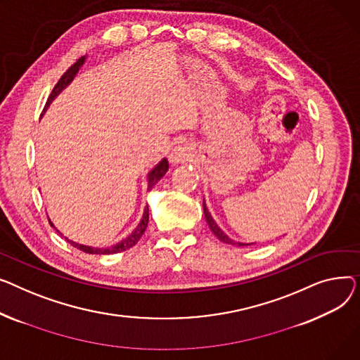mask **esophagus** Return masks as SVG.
Masks as SVG:
<instances>
[{
	"mask_svg": "<svg viewBox=\"0 0 360 360\" xmlns=\"http://www.w3.org/2000/svg\"><path fill=\"white\" fill-rule=\"evenodd\" d=\"M192 160V154H190V150L186 145H177L174 150L170 154V161L173 164H180V162H187Z\"/></svg>",
	"mask_w": 360,
	"mask_h": 360,
	"instance_id": "1",
	"label": "esophagus"
}]
</instances>
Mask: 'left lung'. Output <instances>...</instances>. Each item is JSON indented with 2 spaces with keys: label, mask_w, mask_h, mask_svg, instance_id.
Segmentation results:
<instances>
[{
  "label": "left lung",
  "mask_w": 360,
  "mask_h": 360,
  "mask_svg": "<svg viewBox=\"0 0 360 360\" xmlns=\"http://www.w3.org/2000/svg\"><path fill=\"white\" fill-rule=\"evenodd\" d=\"M203 214H205V218H206V222L210 228V231L214 232L215 237L219 238L222 243H226V244H231V245H238V247H244V245H252V243L250 244H245V243H240V241H234L232 238H229L225 232L218 226V224L215 222V219L212 218V215H210V212L207 210V206H206V202L203 199Z\"/></svg>",
  "instance_id": "left-lung-1"
}]
</instances>
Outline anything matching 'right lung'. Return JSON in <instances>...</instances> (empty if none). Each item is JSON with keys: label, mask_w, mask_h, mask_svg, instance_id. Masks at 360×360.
Returning a JSON list of instances; mask_svg holds the SVG:
<instances>
[{"label": "right lung", "mask_w": 360, "mask_h": 360, "mask_svg": "<svg viewBox=\"0 0 360 360\" xmlns=\"http://www.w3.org/2000/svg\"><path fill=\"white\" fill-rule=\"evenodd\" d=\"M86 59H87V55L81 56V58L74 63V65H71V67L67 70V72L59 78V81L56 82V86L53 87L52 93H51V96H49V98H48V101H46V104H45L44 113L48 110L51 103L72 82V79L75 78V75L78 74V71H79L81 67L84 65V62H86ZM167 172H168V161H167V158H162V160L153 168V170H151L150 173H148V176H146V180H148V190H151V188L161 180V177H162ZM148 219H150V209H148V205H146V207L143 209V215H142V218H141L138 226L131 232V234H129L128 237L120 240V241L116 243V244H113L112 247L98 248V247H91V245H84V244L75 243V241H72V240H70V238H67V237H65V240H67L68 243H71V245H74L75 248H78V250H81V251H84V252H89V255H115V252H120V251H124V250H129L131 247H134V245L139 241V238L142 237V234H143L146 226H148ZM49 224L55 228V225L52 224L51 219H49ZM55 229H56V228H55ZM56 231H58V229H56ZM58 232H59V231H58ZM59 234H60V232H59ZM60 236H62V234H60Z\"/></svg>", "instance_id": "right-lung-1"}]
</instances>
